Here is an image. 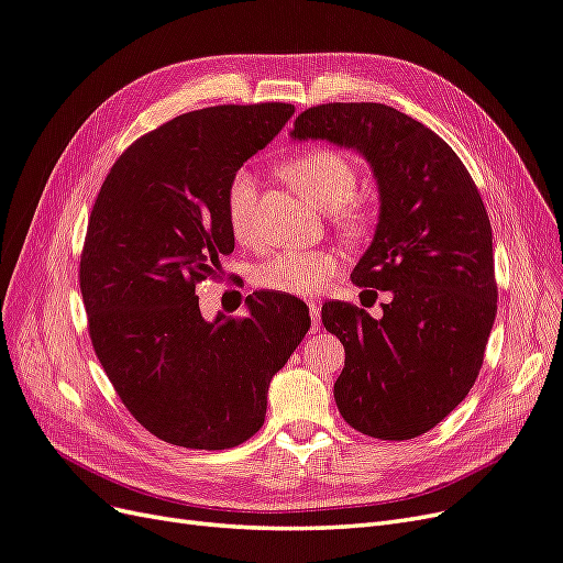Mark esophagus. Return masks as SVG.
<instances>
[{"label":"esophagus","mask_w":563,"mask_h":563,"mask_svg":"<svg viewBox=\"0 0 563 563\" xmlns=\"http://www.w3.org/2000/svg\"><path fill=\"white\" fill-rule=\"evenodd\" d=\"M308 308H310V317H312V329H319V323H321V308H319V302H314V300H310L308 302Z\"/></svg>","instance_id":"obj_1"}]
</instances>
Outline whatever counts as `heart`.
Wrapping results in <instances>:
<instances>
[{
	"label": "heart",
	"instance_id": "b5f03b06",
	"mask_svg": "<svg viewBox=\"0 0 563 563\" xmlns=\"http://www.w3.org/2000/svg\"><path fill=\"white\" fill-rule=\"evenodd\" d=\"M284 178L308 199L312 207L329 211L335 225L352 240L368 234L371 211L354 197L356 166L331 147L305 150L282 166ZM228 223L240 242L253 240L255 211V176L249 168H236L225 192ZM340 269L333 251H284L261 263L253 272L255 286L284 296H314L329 286Z\"/></svg>",
	"mask_w": 563,
	"mask_h": 563
}]
</instances>
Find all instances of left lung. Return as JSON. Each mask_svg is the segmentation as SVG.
Instances as JSON below:
<instances>
[{
  "instance_id": "left-lung-1",
  "label": "left lung",
  "mask_w": 563,
  "mask_h": 563,
  "mask_svg": "<svg viewBox=\"0 0 563 563\" xmlns=\"http://www.w3.org/2000/svg\"><path fill=\"white\" fill-rule=\"evenodd\" d=\"M294 141L356 150L376 176L380 213L356 286L389 291L383 317L327 302L321 321L345 347L338 411L376 439H413L467 397L498 312L493 232L455 152L383 103H327L296 117Z\"/></svg>"
}]
</instances>
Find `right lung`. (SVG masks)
I'll return each instance as SVG.
<instances>
[{"label": "right lung", "instance_id": "obj_1", "mask_svg": "<svg viewBox=\"0 0 563 563\" xmlns=\"http://www.w3.org/2000/svg\"><path fill=\"white\" fill-rule=\"evenodd\" d=\"M294 112L261 103L180 114L114 162L93 203L79 263L91 343L131 416L166 444H244L263 428L272 376L310 329L296 296L253 294L249 317L213 321L195 296L234 251L232 174Z\"/></svg>", "mask_w": 563, "mask_h": 563}]
</instances>
